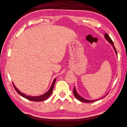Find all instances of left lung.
Masks as SVG:
<instances>
[{
  "mask_svg": "<svg viewBox=\"0 0 127 127\" xmlns=\"http://www.w3.org/2000/svg\"><path fill=\"white\" fill-rule=\"evenodd\" d=\"M104 36H105V38L106 40L107 41H108L110 43H111V44L112 45V47H113V48H114V50H115V53H116V54H117V51H116V48H115V46H114V43H113V41H112V40L111 39V38L110 37V36H109L108 34H107L106 33H105V35H104ZM73 94H74V97H75L76 98H77V99L78 100H80V101H81V102H85V103H92V102H95V101H97V100H98L102 99V98H103L105 97L106 96V95L108 94H108H106V95H104V96H103V97H102V98H99V99H98L90 100H88V99H85V98H83L82 97H81L80 95L78 94L77 92V91H76L75 87H74V89H73Z\"/></svg>",
  "mask_w": 127,
  "mask_h": 127,
  "instance_id": "8db88e82",
  "label": "left lung"
}]
</instances>
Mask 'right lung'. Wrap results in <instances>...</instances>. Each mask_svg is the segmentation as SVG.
<instances>
[{"mask_svg": "<svg viewBox=\"0 0 127 127\" xmlns=\"http://www.w3.org/2000/svg\"><path fill=\"white\" fill-rule=\"evenodd\" d=\"M55 81H56V78H55L54 80H53L52 86L50 87V88L48 91L46 93H45L44 94L39 95V96H32V95H27L25 94H24L23 93H22L20 91H19L18 89H17V87L15 86V85H14V84L13 83H13V85L14 86V88H15V89L16 90V91L19 95H21V96L24 97L25 98H26V99L28 100L34 101V102H41V101H44L45 100H46L47 98H48L50 95H51L53 90V87H54V84L55 83Z\"/></svg>", "mask_w": 127, "mask_h": 127, "instance_id": "obj_1", "label": "right lung"}]
</instances>
